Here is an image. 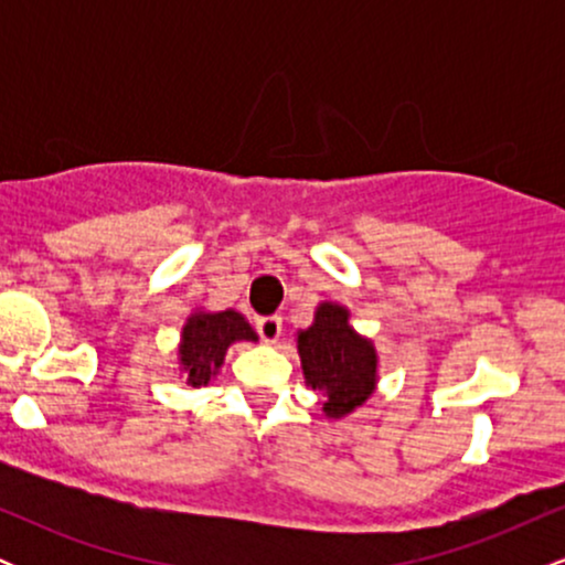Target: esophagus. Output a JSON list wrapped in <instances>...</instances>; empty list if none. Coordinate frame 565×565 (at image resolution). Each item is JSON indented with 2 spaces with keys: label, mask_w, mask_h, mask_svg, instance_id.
Returning <instances> with one entry per match:
<instances>
[{
  "label": "esophagus",
  "mask_w": 565,
  "mask_h": 565,
  "mask_svg": "<svg viewBox=\"0 0 565 565\" xmlns=\"http://www.w3.org/2000/svg\"><path fill=\"white\" fill-rule=\"evenodd\" d=\"M257 334H260L263 342H278V337H281V316H263V319H257Z\"/></svg>",
  "instance_id": "obj_1"
}]
</instances>
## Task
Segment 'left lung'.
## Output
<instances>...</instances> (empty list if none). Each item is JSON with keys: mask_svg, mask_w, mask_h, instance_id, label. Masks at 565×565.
<instances>
[{"mask_svg": "<svg viewBox=\"0 0 565 565\" xmlns=\"http://www.w3.org/2000/svg\"><path fill=\"white\" fill-rule=\"evenodd\" d=\"M305 382L327 395L323 412L342 417L361 406L374 391L377 353L372 342L348 327V310L323 302L316 310L313 327L297 337Z\"/></svg>", "mask_w": 565, "mask_h": 565, "instance_id": "1", "label": "left lung"}]
</instances>
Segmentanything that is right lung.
<instances>
[{
  "label": "right lung",
  "mask_w": 565,
  "mask_h": 565,
  "mask_svg": "<svg viewBox=\"0 0 565 565\" xmlns=\"http://www.w3.org/2000/svg\"><path fill=\"white\" fill-rule=\"evenodd\" d=\"M236 340H257L255 329L236 310L191 316L183 329V345H180V364H183L188 385H206L223 364L225 350Z\"/></svg>",
  "instance_id": "right-lung-1"
}]
</instances>
